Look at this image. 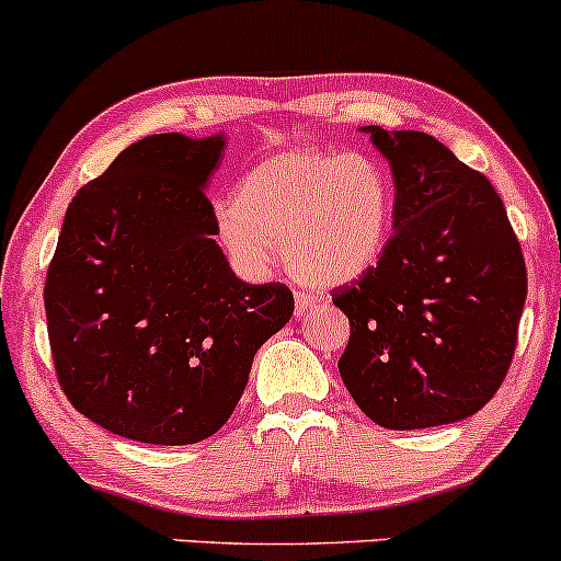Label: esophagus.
I'll return each instance as SVG.
<instances>
[{"mask_svg": "<svg viewBox=\"0 0 561 561\" xmlns=\"http://www.w3.org/2000/svg\"><path fill=\"white\" fill-rule=\"evenodd\" d=\"M294 299H297V314H305L314 305V301H318L312 294H307V291H297L294 294Z\"/></svg>", "mask_w": 561, "mask_h": 561, "instance_id": "esophagus-1", "label": "esophagus"}]
</instances>
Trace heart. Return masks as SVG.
<instances>
[{"mask_svg": "<svg viewBox=\"0 0 561 561\" xmlns=\"http://www.w3.org/2000/svg\"><path fill=\"white\" fill-rule=\"evenodd\" d=\"M392 211V178L374 156L286 150L254 163L238 198L217 206V236L243 273H264L283 247L297 278L336 286L379 260Z\"/></svg>", "mask_w": 561, "mask_h": 561, "instance_id": "heart-1", "label": "heart"}]
</instances>
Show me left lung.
Here are the masks:
<instances>
[{"mask_svg":"<svg viewBox=\"0 0 561 561\" xmlns=\"http://www.w3.org/2000/svg\"><path fill=\"white\" fill-rule=\"evenodd\" d=\"M394 174V232L333 305L350 318L339 374L387 430L474 416L512 365L527 267L503 201L426 131L368 127Z\"/></svg>","mask_w":561,"mask_h":561,"instance_id":"8db88e82","label":"left lung"}]
</instances>
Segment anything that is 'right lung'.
<instances>
[{
	"label": "right lung",
	"instance_id": "add662e5",
	"mask_svg": "<svg viewBox=\"0 0 561 561\" xmlns=\"http://www.w3.org/2000/svg\"><path fill=\"white\" fill-rule=\"evenodd\" d=\"M222 150V135L137 140L62 219L44 280L55 374L81 416L118 437H211L294 312L291 288L236 278L214 241L204 187Z\"/></svg>",
	"mask_w": 561,
	"mask_h": 561
}]
</instances>
